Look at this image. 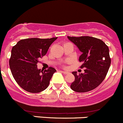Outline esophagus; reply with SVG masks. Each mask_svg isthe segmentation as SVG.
Masks as SVG:
<instances>
[{
  "mask_svg": "<svg viewBox=\"0 0 123 123\" xmlns=\"http://www.w3.org/2000/svg\"><path fill=\"white\" fill-rule=\"evenodd\" d=\"M60 72H61L62 73H63V74H68V73H69V72H66V71H60Z\"/></svg>",
  "mask_w": 123,
  "mask_h": 123,
  "instance_id": "1",
  "label": "esophagus"
}]
</instances>
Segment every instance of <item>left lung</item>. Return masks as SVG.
I'll return each instance as SVG.
<instances>
[{"mask_svg":"<svg viewBox=\"0 0 123 123\" xmlns=\"http://www.w3.org/2000/svg\"><path fill=\"white\" fill-rule=\"evenodd\" d=\"M82 53L79 60L83 64L85 73L77 74L73 72L75 79L70 88L77 92H86L99 85L104 80L111 64L108 47L100 39L89 36L68 37Z\"/></svg>","mask_w":123,"mask_h":123,"instance_id":"left-lung-1","label":"left lung"}]
</instances>
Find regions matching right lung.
<instances>
[{"label": "right lung", "instance_id": "right-lung-1", "mask_svg": "<svg viewBox=\"0 0 123 123\" xmlns=\"http://www.w3.org/2000/svg\"><path fill=\"white\" fill-rule=\"evenodd\" d=\"M57 38L24 39L13 47L9 59L10 69L15 81L25 91L39 93L49 86L56 70L50 67L43 72L38 69L37 64Z\"/></svg>", "mask_w": 123, "mask_h": 123}]
</instances>
